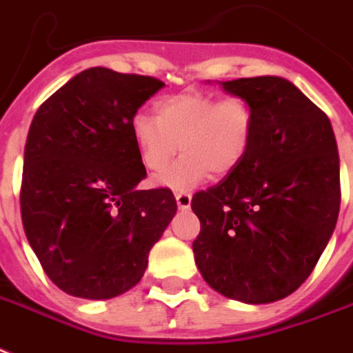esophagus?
<instances>
[{"mask_svg": "<svg viewBox=\"0 0 353 353\" xmlns=\"http://www.w3.org/2000/svg\"><path fill=\"white\" fill-rule=\"evenodd\" d=\"M176 201L179 209H188L190 201H192V196L185 192V190H176Z\"/></svg>", "mask_w": 353, "mask_h": 353, "instance_id": "obj_1", "label": "esophagus"}]
</instances>
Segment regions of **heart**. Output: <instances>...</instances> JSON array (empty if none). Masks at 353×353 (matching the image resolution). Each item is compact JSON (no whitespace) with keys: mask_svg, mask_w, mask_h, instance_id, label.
I'll use <instances>...</instances> for the list:
<instances>
[{"mask_svg":"<svg viewBox=\"0 0 353 353\" xmlns=\"http://www.w3.org/2000/svg\"><path fill=\"white\" fill-rule=\"evenodd\" d=\"M155 118L137 114L131 134L148 172H161L181 149L183 155L155 179L163 187L187 190L214 174L241 168L254 142L255 111L250 99L187 88L153 103Z\"/></svg>","mask_w":353,"mask_h":353,"instance_id":"heart-1","label":"heart"}]
</instances>
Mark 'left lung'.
I'll return each mask as SVG.
<instances>
[{
  "mask_svg": "<svg viewBox=\"0 0 353 353\" xmlns=\"http://www.w3.org/2000/svg\"><path fill=\"white\" fill-rule=\"evenodd\" d=\"M250 99L255 133L241 168L192 196V242L201 276L220 294L268 303L294 292L319 263L341 207L332 123L287 79L222 83Z\"/></svg>",
  "mask_w": 353,
  "mask_h": 353,
  "instance_id": "left-lung-1",
  "label": "left lung"
}]
</instances>
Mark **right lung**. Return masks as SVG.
Returning a JSON list of instances; mask_svg holds the SVG:
<instances>
[{"mask_svg":"<svg viewBox=\"0 0 353 353\" xmlns=\"http://www.w3.org/2000/svg\"><path fill=\"white\" fill-rule=\"evenodd\" d=\"M165 87L150 75L83 70L34 114L21 174L23 230L48 278L66 294L105 300L141 281L177 211L146 177L131 120Z\"/></svg>","mask_w":353,"mask_h":353,"instance_id":"obj_1","label":"right lung"}]
</instances>
